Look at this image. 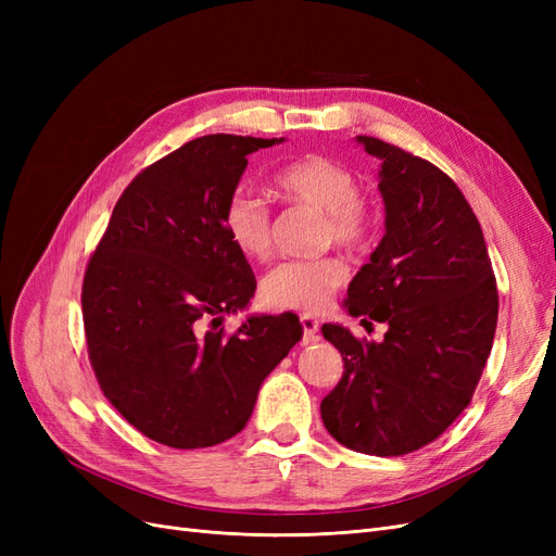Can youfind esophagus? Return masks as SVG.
<instances>
[{
    "label": "esophagus",
    "mask_w": 556,
    "mask_h": 556,
    "mask_svg": "<svg viewBox=\"0 0 556 556\" xmlns=\"http://www.w3.org/2000/svg\"><path fill=\"white\" fill-rule=\"evenodd\" d=\"M299 323H301V327H304V341H306V343L315 341V339H317V331H319L317 317L304 313V315H299Z\"/></svg>",
    "instance_id": "34e87169"
}]
</instances>
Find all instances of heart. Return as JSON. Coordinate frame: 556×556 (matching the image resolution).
<instances>
[{"label":"heart","instance_id":"1","mask_svg":"<svg viewBox=\"0 0 556 556\" xmlns=\"http://www.w3.org/2000/svg\"><path fill=\"white\" fill-rule=\"evenodd\" d=\"M274 190L292 204L325 213V241L343 248L359 245L368 233V213L362 201L359 178L348 166L327 157H304L282 166L274 176ZM229 243L245 260H266L271 252L274 217L266 199L248 188L233 190L223 211ZM348 280V266L339 257L280 262L262 278L260 294L266 306L319 311Z\"/></svg>","mask_w":556,"mask_h":556}]
</instances>
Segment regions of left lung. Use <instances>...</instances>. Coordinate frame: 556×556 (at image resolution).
<instances>
[{
	"label": "left lung",
	"instance_id": "obj_1",
	"mask_svg": "<svg viewBox=\"0 0 556 556\" xmlns=\"http://www.w3.org/2000/svg\"><path fill=\"white\" fill-rule=\"evenodd\" d=\"M357 143L380 160L384 237L352 278L345 308L387 331L376 343L323 327L343 378L319 413L341 445L399 457L439 439L470 403L492 352L498 292L480 223L454 180L392 143Z\"/></svg>",
	"mask_w": 556,
	"mask_h": 556
}]
</instances>
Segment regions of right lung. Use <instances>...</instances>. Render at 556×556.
Instances as JSON below:
<instances>
[{
    "instance_id": "add662e5",
    "label": "right lung",
    "mask_w": 556,
    "mask_h": 556,
    "mask_svg": "<svg viewBox=\"0 0 556 556\" xmlns=\"http://www.w3.org/2000/svg\"><path fill=\"white\" fill-rule=\"evenodd\" d=\"M282 141L208 134L180 146L127 185L90 257L80 294L90 364L150 441L197 450L237 435L264 378L301 341L294 313L223 329L257 288L223 211L248 155Z\"/></svg>"
}]
</instances>
